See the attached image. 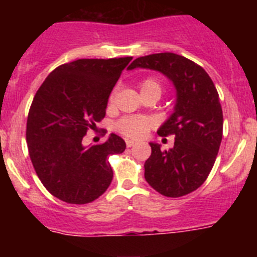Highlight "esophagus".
Returning <instances> with one entry per match:
<instances>
[{
	"label": "esophagus",
	"instance_id": "34e87169",
	"mask_svg": "<svg viewBox=\"0 0 257 257\" xmlns=\"http://www.w3.org/2000/svg\"><path fill=\"white\" fill-rule=\"evenodd\" d=\"M136 143L134 142V140H128L127 139L126 140V145H127V148H131V147H134V145H135Z\"/></svg>",
	"mask_w": 257,
	"mask_h": 257
}]
</instances>
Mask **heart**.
<instances>
[{"mask_svg": "<svg viewBox=\"0 0 257 257\" xmlns=\"http://www.w3.org/2000/svg\"><path fill=\"white\" fill-rule=\"evenodd\" d=\"M140 88H142V91L153 90V91L160 92V94L162 91V86H161V83L156 78H145L142 82V85H140ZM114 92L109 97V103H112L114 100ZM151 127V119L145 117H140V115L122 118L121 121L117 123V130L121 134H123L124 136H127V138H133V139H140V138H143L145 134L148 133Z\"/></svg>", "mask_w": 257, "mask_h": 257, "instance_id": "b5f03b06", "label": "heart"}]
</instances>
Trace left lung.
I'll return each instance as SVG.
<instances>
[{"label": "left lung", "instance_id": "8db88e82", "mask_svg": "<svg viewBox=\"0 0 257 257\" xmlns=\"http://www.w3.org/2000/svg\"><path fill=\"white\" fill-rule=\"evenodd\" d=\"M158 70L174 83V113L161 136H175L174 148L162 151L151 143L152 154L144 165L148 184L165 197L178 198L205 183L216 160L222 139V109L212 79L201 65L174 52L142 56L128 69Z\"/></svg>", "mask_w": 257, "mask_h": 257}]
</instances>
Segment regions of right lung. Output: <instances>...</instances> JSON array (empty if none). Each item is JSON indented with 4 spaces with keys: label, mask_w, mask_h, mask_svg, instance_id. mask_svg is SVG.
Wrapping results in <instances>:
<instances>
[{
    "label": "right lung",
    "mask_w": 257,
    "mask_h": 257,
    "mask_svg": "<svg viewBox=\"0 0 257 257\" xmlns=\"http://www.w3.org/2000/svg\"><path fill=\"white\" fill-rule=\"evenodd\" d=\"M131 59L70 61L52 70L36 92L27 119V144L36 174L56 198L85 205L112 183L108 157L124 152V140L110 134L103 144L86 148L82 139L105 117L109 95Z\"/></svg>",
    "instance_id": "right-lung-1"
}]
</instances>
